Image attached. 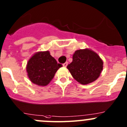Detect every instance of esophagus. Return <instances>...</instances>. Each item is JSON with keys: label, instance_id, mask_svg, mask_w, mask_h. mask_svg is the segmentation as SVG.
I'll return each mask as SVG.
<instances>
[{"label": "esophagus", "instance_id": "esophagus-1", "mask_svg": "<svg viewBox=\"0 0 127 127\" xmlns=\"http://www.w3.org/2000/svg\"><path fill=\"white\" fill-rule=\"evenodd\" d=\"M68 65V62H65V63L63 64V66H64V67H66V66Z\"/></svg>", "mask_w": 127, "mask_h": 127}]
</instances>
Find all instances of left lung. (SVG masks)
<instances>
[{"mask_svg":"<svg viewBox=\"0 0 127 127\" xmlns=\"http://www.w3.org/2000/svg\"><path fill=\"white\" fill-rule=\"evenodd\" d=\"M67 68L74 79L83 85L96 80L103 69V61L97 54L88 49L75 51L73 62Z\"/></svg>","mask_w":127,"mask_h":127,"instance_id":"8db88e82","label":"left lung"}]
</instances>
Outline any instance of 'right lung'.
Wrapping results in <instances>:
<instances>
[{"label": "right lung", "mask_w": 127, "mask_h": 127, "mask_svg": "<svg viewBox=\"0 0 127 127\" xmlns=\"http://www.w3.org/2000/svg\"><path fill=\"white\" fill-rule=\"evenodd\" d=\"M62 66L47 51L37 53L32 56L27 64V71L32 83L45 86L53 79L56 72Z\"/></svg>", "instance_id": "add662e5"}]
</instances>
